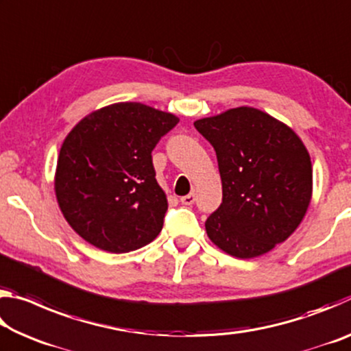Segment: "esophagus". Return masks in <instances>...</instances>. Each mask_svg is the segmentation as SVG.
I'll return each instance as SVG.
<instances>
[{"label":"esophagus","instance_id":"obj_1","mask_svg":"<svg viewBox=\"0 0 351 351\" xmlns=\"http://www.w3.org/2000/svg\"><path fill=\"white\" fill-rule=\"evenodd\" d=\"M181 203L186 206H192L195 203V193H189V195H186V197H182Z\"/></svg>","mask_w":351,"mask_h":351}]
</instances>
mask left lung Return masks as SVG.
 <instances>
[{
    "label": "left lung",
    "mask_w": 351,
    "mask_h": 351,
    "mask_svg": "<svg viewBox=\"0 0 351 351\" xmlns=\"http://www.w3.org/2000/svg\"><path fill=\"white\" fill-rule=\"evenodd\" d=\"M193 125L215 148L221 176L223 203L206 221L213 245L254 258L288 240L313 195L310 153L294 130L252 106Z\"/></svg>",
    "instance_id": "left-lung-1"
}]
</instances>
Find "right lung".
Segmentation results:
<instances>
[{
  "instance_id": "obj_1",
  "label": "right lung",
  "mask_w": 351,
  "mask_h": 351,
  "mask_svg": "<svg viewBox=\"0 0 351 351\" xmlns=\"http://www.w3.org/2000/svg\"><path fill=\"white\" fill-rule=\"evenodd\" d=\"M180 122L139 102L93 111L64 138L54 189L63 217L102 251H136L156 239L167 197L154 178L152 152Z\"/></svg>"
}]
</instances>
